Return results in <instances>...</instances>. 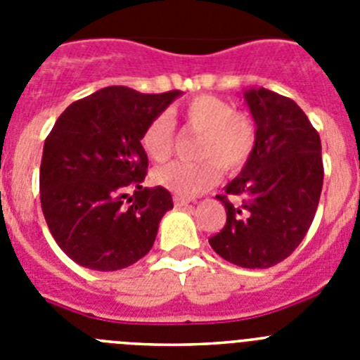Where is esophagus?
<instances>
[{
  "label": "esophagus",
  "mask_w": 360,
  "mask_h": 360,
  "mask_svg": "<svg viewBox=\"0 0 360 360\" xmlns=\"http://www.w3.org/2000/svg\"><path fill=\"white\" fill-rule=\"evenodd\" d=\"M173 202L176 207H184V205H187V203L191 202L189 198H186V196H180V195H174L173 196Z\"/></svg>",
  "instance_id": "34e87169"
}]
</instances>
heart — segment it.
I'll list each match as a JSON object with an SVG mask.
<instances>
[{
    "instance_id": "b5f03b06",
    "label": "heart",
    "mask_w": 360,
    "mask_h": 360,
    "mask_svg": "<svg viewBox=\"0 0 360 360\" xmlns=\"http://www.w3.org/2000/svg\"><path fill=\"white\" fill-rule=\"evenodd\" d=\"M182 122L200 133L195 153L196 162H169L153 173L158 186L180 196H195L218 180V164L234 171L249 160L254 148V129L236 108L212 95H200L180 111ZM174 126L167 115H158L142 133V148L153 160L162 162L173 148Z\"/></svg>"
}]
</instances>
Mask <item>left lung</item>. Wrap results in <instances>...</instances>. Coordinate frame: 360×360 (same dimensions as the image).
Returning a JSON list of instances; mask_svg holds the SVG:
<instances>
[{
    "label": "left lung",
    "mask_w": 360,
    "mask_h": 360,
    "mask_svg": "<svg viewBox=\"0 0 360 360\" xmlns=\"http://www.w3.org/2000/svg\"><path fill=\"white\" fill-rule=\"evenodd\" d=\"M256 122L249 160L216 198L224 229L209 238L216 254L243 269H269L307 236L323 189L321 139L304 111L266 88L243 91Z\"/></svg>",
    "instance_id": "8db88e82"
}]
</instances>
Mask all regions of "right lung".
Listing matches in <instances>:
<instances>
[{
  "instance_id": "obj_1",
  "label": "right lung",
  "mask_w": 360,
  "mask_h": 360,
  "mask_svg": "<svg viewBox=\"0 0 360 360\" xmlns=\"http://www.w3.org/2000/svg\"><path fill=\"white\" fill-rule=\"evenodd\" d=\"M180 95L108 86L70 104L53 124L41 158V209L56 243L81 266L111 272L151 250L173 198L160 186L142 187L141 139Z\"/></svg>"
}]
</instances>
